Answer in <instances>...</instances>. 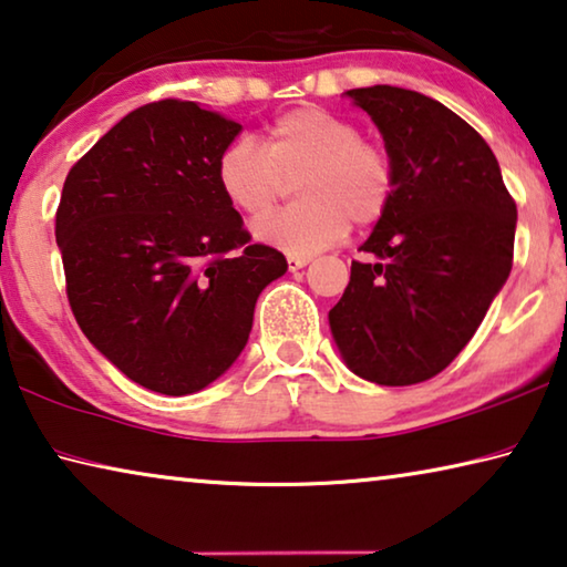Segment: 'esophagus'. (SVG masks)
<instances>
[{
	"mask_svg": "<svg viewBox=\"0 0 567 567\" xmlns=\"http://www.w3.org/2000/svg\"><path fill=\"white\" fill-rule=\"evenodd\" d=\"M309 256H289V271H299V268L309 264Z\"/></svg>",
	"mask_w": 567,
	"mask_h": 567,
	"instance_id": "esophagus-1",
	"label": "esophagus"
}]
</instances>
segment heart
Segmentation results:
<instances>
[{"instance_id": "b5f03b06", "label": "heart", "mask_w": 567, "mask_h": 567, "mask_svg": "<svg viewBox=\"0 0 567 567\" xmlns=\"http://www.w3.org/2000/svg\"><path fill=\"white\" fill-rule=\"evenodd\" d=\"M293 176L300 178L302 203L269 214L285 179ZM215 182L233 210L269 214L254 225L260 243L289 256H313L342 240L352 220L360 228L380 223L395 199L398 172L385 146L362 138L354 121L321 106H299L271 121L264 150L246 136L225 146Z\"/></svg>"}]
</instances>
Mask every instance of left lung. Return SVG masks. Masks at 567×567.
Returning <instances> with one entry per match:
<instances>
[{
    "mask_svg": "<svg viewBox=\"0 0 567 567\" xmlns=\"http://www.w3.org/2000/svg\"><path fill=\"white\" fill-rule=\"evenodd\" d=\"M347 93L385 138L398 189L329 327L354 374L415 385L456 360L507 281L517 205L489 144L443 103L395 85Z\"/></svg>",
    "mask_w": 567,
    "mask_h": 567,
    "instance_id": "left-lung-1",
    "label": "left lung"
}]
</instances>
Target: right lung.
<instances>
[{"label":"right lung","mask_w":567,"mask_h":567,"mask_svg":"<svg viewBox=\"0 0 567 567\" xmlns=\"http://www.w3.org/2000/svg\"><path fill=\"white\" fill-rule=\"evenodd\" d=\"M240 124L195 101L138 106L68 172L55 213L83 334L146 390L189 395L243 352L286 258L250 243L215 182Z\"/></svg>","instance_id":"obj_1"}]
</instances>
